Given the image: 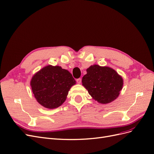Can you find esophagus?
Returning a JSON list of instances; mask_svg holds the SVG:
<instances>
[{
	"instance_id": "1",
	"label": "esophagus",
	"mask_w": 154,
	"mask_h": 154,
	"mask_svg": "<svg viewBox=\"0 0 154 154\" xmlns=\"http://www.w3.org/2000/svg\"><path fill=\"white\" fill-rule=\"evenodd\" d=\"M76 82L77 83H78V84H80L81 82H82V78H78L76 80Z\"/></svg>"
}]
</instances>
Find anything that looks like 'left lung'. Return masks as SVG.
Here are the masks:
<instances>
[{
	"mask_svg": "<svg viewBox=\"0 0 154 154\" xmlns=\"http://www.w3.org/2000/svg\"><path fill=\"white\" fill-rule=\"evenodd\" d=\"M82 82L92 99L102 104L114 101L123 85V78L114 69L96 64L87 69Z\"/></svg>",
	"mask_w": 154,
	"mask_h": 154,
	"instance_id": "1",
	"label": "left lung"
}]
</instances>
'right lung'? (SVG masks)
<instances>
[{
    "mask_svg": "<svg viewBox=\"0 0 154 154\" xmlns=\"http://www.w3.org/2000/svg\"><path fill=\"white\" fill-rule=\"evenodd\" d=\"M75 84L76 81L67 70L51 65L36 72L30 82L36 101L49 109L61 106L66 100L70 88Z\"/></svg>",
    "mask_w": 154,
    "mask_h": 154,
    "instance_id": "right-lung-1",
    "label": "right lung"
}]
</instances>
